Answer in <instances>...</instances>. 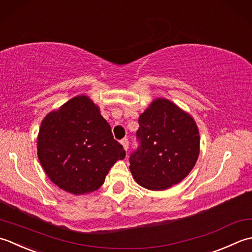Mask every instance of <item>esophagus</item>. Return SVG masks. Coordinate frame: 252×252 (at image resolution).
Segmentation results:
<instances>
[{"mask_svg": "<svg viewBox=\"0 0 252 252\" xmlns=\"http://www.w3.org/2000/svg\"><path fill=\"white\" fill-rule=\"evenodd\" d=\"M121 143H122V145H123V147H124V149H125V150L127 151V149H128V146H129V141H128V139H127V138H124V139H122Z\"/></svg>", "mask_w": 252, "mask_h": 252, "instance_id": "obj_1", "label": "esophagus"}]
</instances>
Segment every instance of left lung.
Instances as JSON below:
<instances>
[{
    "label": "left lung",
    "mask_w": 252,
    "mask_h": 252,
    "mask_svg": "<svg viewBox=\"0 0 252 252\" xmlns=\"http://www.w3.org/2000/svg\"><path fill=\"white\" fill-rule=\"evenodd\" d=\"M138 123L139 145L129 157L136 182L150 190H164L183 181L199 156V130L192 117L171 101L157 99Z\"/></svg>",
    "instance_id": "left-lung-1"
}]
</instances>
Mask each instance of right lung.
<instances>
[{
  "mask_svg": "<svg viewBox=\"0 0 252 252\" xmlns=\"http://www.w3.org/2000/svg\"><path fill=\"white\" fill-rule=\"evenodd\" d=\"M125 153L109 123L86 95L75 96L49 113L39 130L41 165L55 185L74 194L99 189Z\"/></svg>",
  "mask_w": 252,
  "mask_h": 252,
  "instance_id": "right-lung-1",
  "label": "right lung"
}]
</instances>
